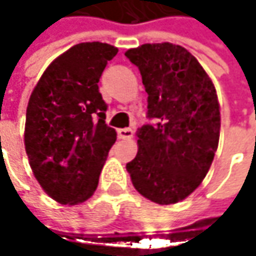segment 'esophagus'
Returning <instances> with one entry per match:
<instances>
[{
  "mask_svg": "<svg viewBox=\"0 0 256 256\" xmlns=\"http://www.w3.org/2000/svg\"><path fill=\"white\" fill-rule=\"evenodd\" d=\"M117 133H118V138H120V139H132V136H133V130L128 128H118Z\"/></svg>",
  "mask_w": 256,
  "mask_h": 256,
  "instance_id": "34e87169",
  "label": "esophagus"
}]
</instances>
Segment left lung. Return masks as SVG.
I'll return each mask as SVG.
<instances>
[{
    "label": "left lung",
    "mask_w": 256,
    "mask_h": 256,
    "mask_svg": "<svg viewBox=\"0 0 256 256\" xmlns=\"http://www.w3.org/2000/svg\"><path fill=\"white\" fill-rule=\"evenodd\" d=\"M140 71L148 118L138 128V154L126 164L133 186L157 204L186 198L214 162L221 128L215 86L198 60L172 42L124 53Z\"/></svg>",
    "instance_id": "left-lung-1"
}]
</instances>
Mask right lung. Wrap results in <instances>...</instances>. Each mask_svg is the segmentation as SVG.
I'll use <instances>...</instances> for the list:
<instances>
[{"label": "right lung", "mask_w": 256, "mask_h": 256, "mask_svg": "<svg viewBox=\"0 0 256 256\" xmlns=\"http://www.w3.org/2000/svg\"><path fill=\"white\" fill-rule=\"evenodd\" d=\"M118 48L80 42L38 80L26 108L25 150L34 176L60 204L93 196L117 133L105 123L99 78Z\"/></svg>", "instance_id": "1"}]
</instances>
